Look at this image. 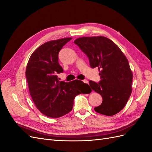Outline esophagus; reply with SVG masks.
<instances>
[{"label":"esophagus","mask_w":152,"mask_h":152,"mask_svg":"<svg viewBox=\"0 0 152 152\" xmlns=\"http://www.w3.org/2000/svg\"><path fill=\"white\" fill-rule=\"evenodd\" d=\"M83 82L84 83H86V84H88V80H83Z\"/></svg>","instance_id":"1"}]
</instances>
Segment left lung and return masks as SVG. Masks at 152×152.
Segmentation results:
<instances>
[{
    "instance_id": "left-lung-1",
    "label": "left lung",
    "mask_w": 152,
    "mask_h": 152,
    "mask_svg": "<svg viewBox=\"0 0 152 152\" xmlns=\"http://www.w3.org/2000/svg\"><path fill=\"white\" fill-rule=\"evenodd\" d=\"M74 42L88 57L91 67L99 68L101 81L89 82L103 99L95 111L107 116L119 113L132 91L133 73L127 58L117 44L105 37H83Z\"/></svg>"
}]
</instances>
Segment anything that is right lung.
Segmentation results:
<instances>
[{"instance_id": "1", "label": "right lung", "mask_w": 152, "mask_h": 152, "mask_svg": "<svg viewBox=\"0 0 152 152\" xmlns=\"http://www.w3.org/2000/svg\"><path fill=\"white\" fill-rule=\"evenodd\" d=\"M71 37L50 40L42 44L29 57L26 69L29 94L37 109L44 115L58 118L71 112L75 96L90 94L79 80L59 81L57 73L63 72L58 52Z\"/></svg>"}]
</instances>
